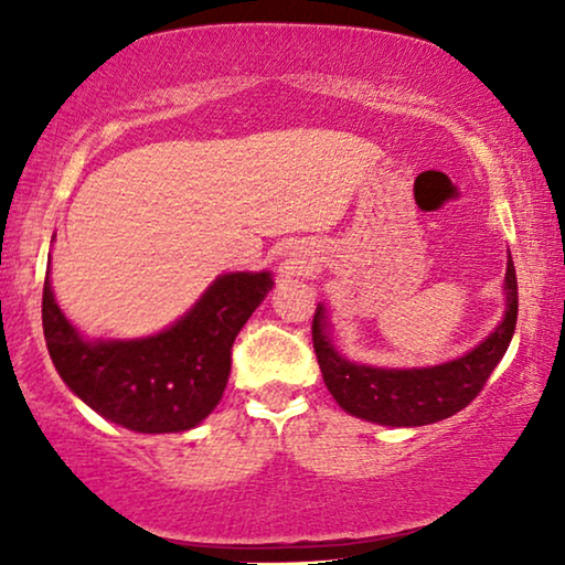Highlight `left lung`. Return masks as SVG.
Instances as JSON below:
<instances>
[{
	"label": "left lung",
	"instance_id": "obj_1",
	"mask_svg": "<svg viewBox=\"0 0 565 565\" xmlns=\"http://www.w3.org/2000/svg\"><path fill=\"white\" fill-rule=\"evenodd\" d=\"M504 321L476 350L435 367L388 370L344 360L327 334V313L316 308L311 334L323 383L347 414L385 427H424L466 408L504 358L516 327V273L507 262Z\"/></svg>",
	"mask_w": 565,
	"mask_h": 565
}]
</instances>
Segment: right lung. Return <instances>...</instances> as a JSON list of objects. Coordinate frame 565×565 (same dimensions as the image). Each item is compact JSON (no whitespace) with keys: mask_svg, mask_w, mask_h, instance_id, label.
<instances>
[{"mask_svg":"<svg viewBox=\"0 0 565 565\" xmlns=\"http://www.w3.org/2000/svg\"><path fill=\"white\" fill-rule=\"evenodd\" d=\"M269 290V273L221 275L161 334L87 342L61 313L45 277L43 334L58 375L99 416L143 435L184 431L218 406L234 339Z\"/></svg>","mask_w":565,"mask_h":565,"instance_id":"add662e5","label":"right lung"}]
</instances>
